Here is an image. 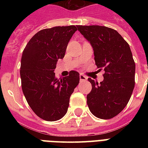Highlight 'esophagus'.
Instances as JSON below:
<instances>
[{
  "label": "esophagus",
  "instance_id": "esophagus-1",
  "mask_svg": "<svg viewBox=\"0 0 148 148\" xmlns=\"http://www.w3.org/2000/svg\"><path fill=\"white\" fill-rule=\"evenodd\" d=\"M79 78H80L81 82H85V81L87 80V77L86 76H84L82 74H80L79 75Z\"/></svg>",
  "mask_w": 148,
  "mask_h": 148
}]
</instances>
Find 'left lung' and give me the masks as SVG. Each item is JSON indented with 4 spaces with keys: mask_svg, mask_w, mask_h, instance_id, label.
Masks as SVG:
<instances>
[{
    "mask_svg": "<svg viewBox=\"0 0 148 148\" xmlns=\"http://www.w3.org/2000/svg\"><path fill=\"white\" fill-rule=\"evenodd\" d=\"M77 27L92 46L97 66L105 71L100 83L88 78L92 90L87 105L96 117L111 119L127 106L135 86L136 64L130 47L114 29L99 25Z\"/></svg>",
    "mask_w": 148,
    "mask_h": 148,
    "instance_id": "1",
    "label": "left lung"
}]
</instances>
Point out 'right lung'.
<instances>
[{
    "label": "right lung",
    "mask_w": 148,
    "mask_h": 148,
    "mask_svg": "<svg viewBox=\"0 0 148 148\" xmlns=\"http://www.w3.org/2000/svg\"><path fill=\"white\" fill-rule=\"evenodd\" d=\"M77 27L62 26L38 32L25 47L21 65L22 90L32 111L43 120L55 121L64 116L70 97L79 83V74L55 77L59 58H64L68 42Z\"/></svg>",
    "instance_id": "right-lung-1"
}]
</instances>
